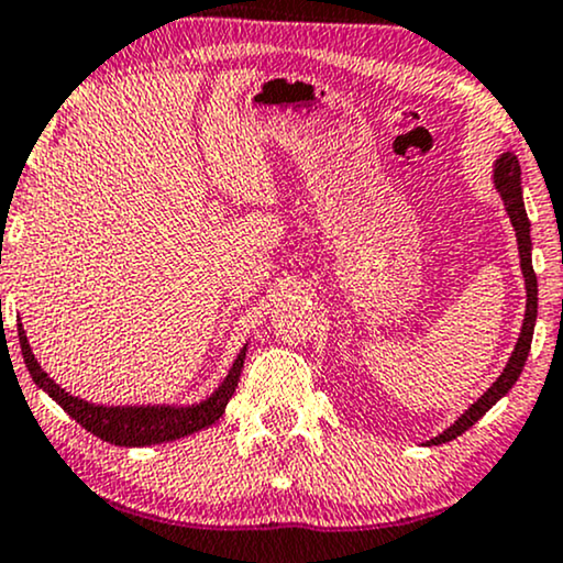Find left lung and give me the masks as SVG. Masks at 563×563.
<instances>
[{
  "instance_id": "8db88e82",
  "label": "left lung",
  "mask_w": 563,
  "mask_h": 563,
  "mask_svg": "<svg viewBox=\"0 0 563 563\" xmlns=\"http://www.w3.org/2000/svg\"><path fill=\"white\" fill-rule=\"evenodd\" d=\"M493 183H495V190L500 192L503 206H506L510 224H514V230H516V243H519L521 275H525V288H527L525 322H521L519 341H516L514 352H510L508 363H506V367H503V373L497 376L495 384L489 386V389L484 391L482 397L476 399V402L471 405L455 423L448 426L442 434L429 439V442H426L429 448L431 444H444V442H452L455 437H461L463 431H468L471 426L479 421V418L497 402V399L506 397V394L510 391V386L519 380L521 371H525L529 346H532L534 320H538V275H534V269H532V238H529V219H527V209H525V198H521V166H519V158H516L514 153H503V156L495 161Z\"/></svg>"
}]
</instances>
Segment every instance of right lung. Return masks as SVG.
<instances>
[{
	"instance_id": "add662e5",
	"label": "right lung",
	"mask_w": 563,
	"mask_h": 563,
	"mask_svg": "<svg viewBox=\"0 0 563 563\" xmlns=\"http://www.w3.org/2000/svg\"><path fill=\"white\" fill-rule=\"evenodd\" d=\"M18 339H21L25 367H29L31 378H34L38 389L47 391L76 423L92 431L102 442L119 444V448H147V444L172 442V439L196 434V431L209 429L211 423H217L224 416V407H228L230 397L235 394L243 371L245 349H249V344L241 349V354L235 357V363H232L228 376L219 384V389L196 405H92L87 399L74 397V394L60 389L42 371L34 352H31L29 339H25L23 325L18 328Z\"/></svg>"
}]
</instances>
